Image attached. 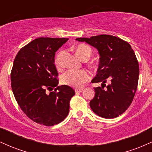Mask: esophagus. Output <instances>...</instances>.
Instances as JSON below:
<instances>
[{
  "label": "esophagus",
  "mask_w": 152,
  "mask_h": 152,
  "mask_svg": "<svg viewBox=\"0 0 152 152\" xmlns=\"http://www.w3.org/2000/svg\"><path fill=\"white\" fill-rule=\"evenodd\" d=\"M83 88H76V89H75V92H76V94L81 93V92L83 91Z\"/></svg>",
  "instance_id": "34e87169"
}]
</instances>
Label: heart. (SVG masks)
I'll list each match as a JSON object with an SVG mask.
<instances>
[{"instance_id":"b5f03b06","label":"heart","mask_w":152,"mask_h":152,"mask_svg":"<svg viewBox=\"0 0 152 152\" xmlns=\"http://www.w3.org/2000/svg\"><path fill=\"white\" fill-rule=\"evenodd\" d=\"M75 51H76V55L82 60L88 59L91 55V49L85 44L78 45L75 48ZM55 64L57 67L61 66L60 56L56 57ZM90 78L91 74L88 71L71 69L63 74L61 81L64 84L67 85V86L74 87V88H80Z\"/></svg>"}]
</instances>
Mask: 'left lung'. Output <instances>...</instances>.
I'll list each match as a JSON object with an SVG mask.
<instances>
[{
  "label": "left lung",
  "mask_w": 152,
  "mask_h": 152,
  "mask_svg": "<svg viewBox=\"0 0 152 152\" xmlns=\"http://www.w3.org/2000/svg\"><path fill=\"white\" fill-rule=\"evenodd\" d=\"M76 40L94 46L100 56L97 74L91 82L102 83L94 88L95 96L89 104L92 111L103 118L117 117L131 105L137 91L139 67L133 49L128 42L111 35ZM108 78L110 83L104 89Z\"/></svg>",
  "instance_id": "1"
}]
</instances>
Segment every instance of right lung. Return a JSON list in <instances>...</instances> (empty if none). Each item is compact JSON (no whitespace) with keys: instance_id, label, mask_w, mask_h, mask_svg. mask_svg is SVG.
I'll return each instance as SVG.
<instances>
[{"instance_id":"add662e5","label":"right lung","mask_w":152,"mask_h":152,"mask_svg":"<svg viewBox=\"0 0 152 152\" xmlns=\"http://www.w3.org/2000/svg\"><path fill=\"white\" fill-rule=\"evenodd\" d=\"M68 40L36 38L19 50L13 62L10 81L15 100L26 116L40 124L53 126L69 114L75 91L67 85L58 86L54 64L56 52Z\"/></svg>"}]
</instances>
